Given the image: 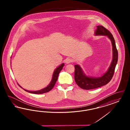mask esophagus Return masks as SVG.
Masks as SVG:
<instances>
[{"mask_svg": "<svg viewBox=\"0 0 130 130\" xmlns=\"http://www.w3.org/2000/svg\"><path fill=\"white\" fill-rule=\"evenodd\" d=\"M72 62H73V60L71 58H67L66 59V63L67 64H69V63H72Z\"/></svg>", "mask_w": 130, "mask_h": 130, "instance_id": "1", "label": "esophagus"}]
</instances>
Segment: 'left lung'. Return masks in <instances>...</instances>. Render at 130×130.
Masks as SVG:
<instances>
[{
  "label": "left lung",
  "mask_w": 130,
  "mask_h": 130,
  "mask_svg": "<svg viewBox=\"0 0 130 130\" xmlns=\"http://www.w3.org/2000/svg\"><path fill=\"white\" fill-rule=\"evenodd\" d=\"M95 32L96 36H106L111 40L112 46V60L107 72L100 77L94 78L86 76L80 67L74 65V80L76 84L84 90H92L103 86L108 84L111 79L118 60V52L115 40L111 32L102 26H98Z\"/></svg>",
  "instance_id": "obj_1"
}]
</instances>
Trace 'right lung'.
Returning a JSON list of instances; mask_svg holds the SVG:
<instances>
[{"instance_id": "right-lung-1", "label": "right lung", "mask_w": 130, "mask_h": 130, "mask_svg": "<svg viewBox=\"0 0 130 130\" xmlns=\"http://www.w3.org/2000/svg\"><path fill=\"white\" fill-rule=\"evenodd\" d=\"M64 65V64L63 63L61 65H60L58 67H57L55 71H54L51 83H50L49 85L48 86L45 88L43 89H42V90H39V91H27V90H25V89H24V90L26 92H28L29 93H35V94H42V93H47V92H49L53 88V87L55 86L56 82L57 80L58 74H59L60 72L61 71ZM19 86L21 88H22L20 85H19Z\"/></svg>"}]
</instances>
